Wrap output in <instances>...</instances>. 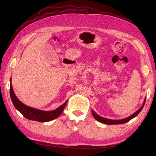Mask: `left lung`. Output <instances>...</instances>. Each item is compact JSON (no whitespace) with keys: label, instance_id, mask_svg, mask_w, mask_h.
<instances>
[{"label":"left lung","instance_id":"1","mask_svg":"<svg viewBox=\"0 0 156 156\" xmlns=\"http://www.w3.org/2000/svg\"><path fill=\"white\" fill-rule=\"evenodd\" d=\"M146 101V98L144 99V102H143V105L141 106V107L136 111L135 112H134L133 115H131V116H128L126 118V119H121V120H111V119H106V118L104 117H102L100 115H97L96 113L94 112L93 110H92V115L94 116V119H95L96 120H98V122H101L103 124H108V125H113V124H125L126 122H129V120H131L132 119H133L135 116H137L140 112L142 111L144 105V103Z\"/></svg>","mask_w":156,"mask_h":156}]
</instances>
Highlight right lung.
<instances>
[{
  "mask_svg": "<svg viewBox=\"0 0 156 156\" xmlns=\"http://www.w3.org/2000/svg\"><path fill=\"white\" fill-rule=\"evenodd\" d=\"M10 94L12 101L14 107H16L17 111H19L21 113L23 116L29 120L37 121L40 122H49L56 119V118H58L61 114H62V112H63L68 102V100L66 101L64 103H63V104L62 105H60L59 107L56 108L55 110L49 111H42L37 109V108L27 106L25 105L24 103H23L16 97L15 93L13 92L12 85V78L10 79Z\"/></svg>",
  "mask_w": 156,
  "mask_h": 156,
  "instance_id": "1",
  "label": "right lung"
}]
</instances>
